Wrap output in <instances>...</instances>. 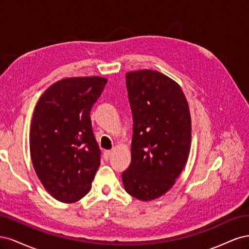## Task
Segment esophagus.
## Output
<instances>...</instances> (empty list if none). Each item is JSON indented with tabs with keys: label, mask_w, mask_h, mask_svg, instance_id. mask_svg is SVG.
Instances as JSON below:
<instances>
[{
	"label": "esophagus",
	"mask_w": 249,
	"mask_h": 249,
	"mask_svg": "<svg viewBox=\"0 0 249 249\" xmlns=\"http://www.w3.org/2000/svg\"><path fill=\"white\" fill-rule=\"evenodd\" d=\"M111 150H106V152L104 153V156H105V159H109V157L111 156Z\"/></svg>",
	"instance_id": "34e87169"
}]
</instances>
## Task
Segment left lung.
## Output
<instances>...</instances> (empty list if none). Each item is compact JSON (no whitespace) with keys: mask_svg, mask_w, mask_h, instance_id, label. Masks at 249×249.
Returning a JSON list of instances; mask_svg holds the SVG:
<instances>
[{"mask_svg":"<svg viewBox=\"0 0 249 249\" xmlns=\"http://www.w3.org/2000/svg\"><path fill=\"white\" fill-rule=\"evenodd\" d=\"M133 115L130 166L123 172L125 191L147 201L162 196L184 169L191 145V117L183 90L157 71L125 74Z\"/></svg>","mask_w":249,"mask_h":249,"instance_id":"1","label":"left lung"}]
</instances>
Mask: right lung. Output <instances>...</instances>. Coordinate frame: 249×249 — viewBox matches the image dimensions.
I'll use <instances>...</instances> for the list:
<instances>
[{"label": "right lung", "mask_w": 249, "mask_h": 249, "mask_svg": "<svg viewBox=\"0 0 249 249\" xmlns=\"http://www.w3.org/2000/svg\"><path fill=\"white\" fill-rule=\"evenodd\" d=\"M107 79L78 77L51 85L37 102L30 130V153L41 184L62 202L89 192L101 164L90 111Z\"/></svg>", "instance_id": "right-lung-1"}]
</instances>
